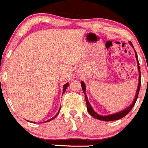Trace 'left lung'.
<instances>
[{
  "label": "left lung",
  "mask_w": 148,
  "mask_h": 148,
  "mask_svg": "<svg viewBox=\"0 0 148 148\" xmlns=\"http://www.w3.org/2000/svg\"><path fill=\"white\" fill-rule=\"evenodd\" d=\"M130 44L132 45V47H134L132 44L131 42H130ZM135 52V57H136V59H137V67H138V71H139V83H138V86H137V93L135 95V98H134V101H133L132 103L130 105V106L127 108V109H124V110L121 111V112H117V113H115L113 114H110V115H107V116H102V115L96 113L94 110H93V108L91 107V105L89 103L88 100V97L86 94V86H85V83L84 82L82 81L80 83V85H81V87L82 89H83V91L84 93L85 96H86V106H87V110L88 112V113L91 115L92 116H93L94 118L96 119H99V120H101V121H105V122H111V121H114V120H118V119H120L122 118H123L124 116H125L132 109L133 106H134L135 104V102L137 101V97H138V94H139V91H140V86H141V80H140V78H141V75H140V67L139 66L140 63H139V61H138V58H137V52L136 51Z\"/></svg>",
  "instance_id": "obj_1"
}]
</instances>
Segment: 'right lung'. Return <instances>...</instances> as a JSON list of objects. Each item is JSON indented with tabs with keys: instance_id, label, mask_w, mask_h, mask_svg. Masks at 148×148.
Listing matches in <instances>:
<instances>
[{
	"instance_id": "add662e5",
	"label": "right lung",
	"mask_w": 148,
	"mask_h": 148,
	"mask_svg": "<svg viewBox=\"0 0 148 148\" xmlns=\"http://www.w3.org/2000/svg\"><path fill=\"white\" fill-rule=\"evenodd\" d=\"M68 86H69V84H68V83H65V85H64V86H63V90H63V93H64V92H65V90H66L67 88H68ZM60 109H61V108H60ZM60 110H59V112H58V113H57V114H56V115H55V116H53V117H52V119H49V120L46 121V122H49V121H51V120H52V119H55V117H56V116H58V114H59V113H60Z\"/></svg>"
}]
</instances>
